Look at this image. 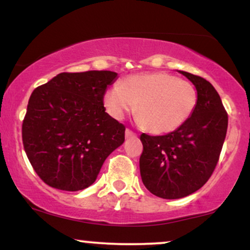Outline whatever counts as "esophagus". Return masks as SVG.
<instances>
[{
    "label": "esophagus",
    "mask_w": 250,
    "mask_h": 250,
    "mask_svg": "<svg viewBox=\"0 0 250 250\" xmlns=\"http://www.w3.org/2000/svg\"><path fill=\"white\" fill-rule=\"evenodd\" d=\"M125 137L127 138V139H129V138H137V133L133 132L132 129L126 128V131H125Z\"/></svg>",
    "instance_id": "esophagus-1"
}]
</instances>
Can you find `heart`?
Wrapping results in <instances>:
<instances>
[{
  "label": "heart",
  "instance_id": "b5f03b06",
  "mask_svg": "<svg viewBox=\"0 0 250 250\" xmlns=\"http://www.w3.org/2000/svg\"><path fill=\"white\" fill-rule=\"evenodd\" d=\"M104 104L117 119L137 110L144 127L164 134L176 131L192 117L197 92L193 83L167 72L134 74L105 93Z\"/></svg>",
  "mask_w": 250,
  "mask_h": 250
}]
</instances>
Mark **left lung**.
Instances as JSON below:
<instances>
[{
    "label": "left lung",
    "mask_w": 250,
    "mask_h": 250,
    "mask_svg": "<svg viewBox=\"0 0 250 250\" xmlns=\"http://www.w3.org/2000/svg\"><path fill=\"white\" fill-rule=\"evenodd\" d=\"M180 73L197 90L192 117L168 134L140 135L142 183L154 195L167 200L189 195L209 180L219 161L229 123L228 112L211 83L195 74Z\"/></svg>",
    "instance_id": "8db88e82"
}]
</instances>
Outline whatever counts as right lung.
<instances>
[{
  "mask_svg": "<svg viewBox=\"0 0 250 250\" xmlns=\"http://www.w3.org/2000/svg\"><path fill=\"white\" fill-rule=\"evenodd\" d=\"M116 77L111 71L63 72L31 94L22 145L48 186L67 192L87 188L105 158L123 145L125 126L105 112L103 103Z\"/></svg>",
  "mask_w": 250,
  "mask_h": 250,
  "instance_id": "1",
  "label": "right lung"
}]
</instances>
